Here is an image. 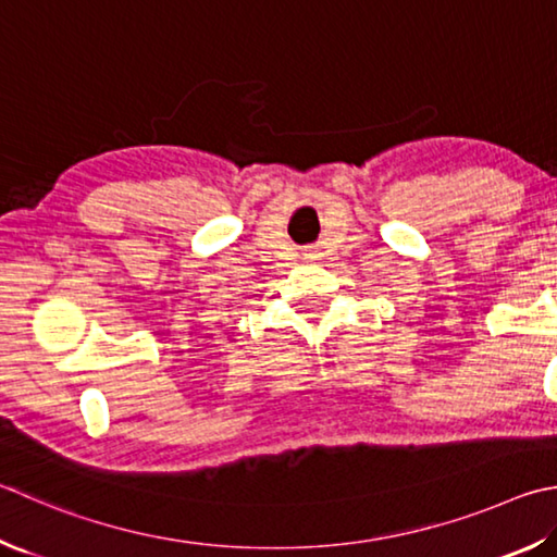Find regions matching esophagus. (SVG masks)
<instances>
[{"instance_id": "34e87169", "label": "esophagus", "mask_w": 557, "mask_h": 557, "mask_svg": "<svg viewBox=\"0 0 557 557\" xmlns=\"http://www.w3.org/2000/svg\"><path fill=\"white\" fill-rule=\"evenodd\" d=\"M305 258H307V260H313V258H317V256H313V252L309 250V252H305Z\"/></svg>"}]
</instances>
